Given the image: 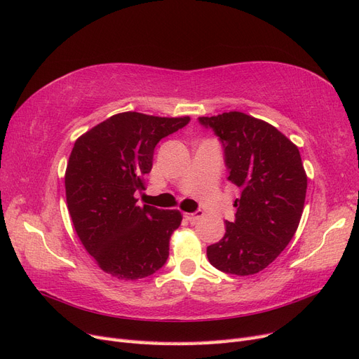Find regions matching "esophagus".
Wrapping results in <instances>:
<instances>
[{
    "mask_svg": "<svg viewBox=\"0 0 359 359\" xmlns=\"http://www.w3.org/2000/svg\"><path fill=\"white\" fill-rule=\"evenodd\" d=\"M202 215H203V211H202V210H198V211H194V212H189V214H184V217H186V219H187L190 223H194L196 220H199Z\"/></svg>",
    "mask_w": 359,
    "mask_h": 359,
    "instance_id": "esophagus-1",
    "label": "esophagus"
}]
</instances>
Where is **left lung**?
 <instances>
[{
	"label": "left lung",
	"instance_id": "1",
	"mask_svg": "<svg viewBox=\"0 0 359 359\" xmlns=\"http://www.w3.org/2000/svg\"><path fill=\"white\" fill-rule=\"evenodd\" d=\"M223 147L229 180L240 187L235 220L206 248L210 264L226 274L265 269L287 247L301 220L307 177L298 148L276 127L243 112L201 116Z\"/></svg>",
	"mask_w": 359,
	"mask_h": 359
}]
</instances>
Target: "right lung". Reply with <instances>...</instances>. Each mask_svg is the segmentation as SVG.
I'll return each instance as SVG.
<instances>
[{
  "label": "right lung",
  "mask_w": 359,
  "mask_h": 359,
  "mask_svg": "<svg viewBox=\"0 0 359 359\" xmlns=\"http://www.w3.org/2000/svg\"><path fill=\"white\" fill-rule=\"evenodd\" d=\"M189 123V116L124 112L74 142L66 170L69 212L81 243L104 273L137 280L166 264L181 212L137 206L135 193L145 190L157 144Z\"/></svg>",
  "instance_id": "1"
}]
</instances>
